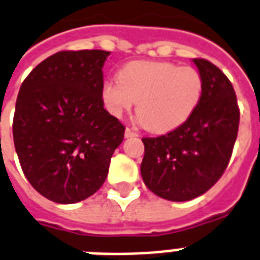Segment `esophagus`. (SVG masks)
Segmentation results:
<instances>
[{"mask_svg":"<svg viewBox=\"0 0 260 260\" xmlns=\"http://www.w3.org/2000/svg\"><path fill=\"white\" fill-rule=\"evenodd\" d=\"M138 136V132H135L132 128H126L125 129V138H135Z\"/></svg>","mask_w":260,"mask_h":260,"instance_id":"esophagus-1","label":"esophagus"}]
</instances>
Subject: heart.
<instances>
[{
  "mask_svg": "<svg viewBox=\"0 0 260 260\" xmlns=\"http://www.w3.org/2000/svg\"><path fill=\"white\" fill-rule=\"evenodd\" d=\"M203 92V79L192 67L165 61H132L102 84L101 96L113 116L120 117L136 102L144 129L165 134L183 125L195 112Z\"/></svg>",
  "mask_w": 260,
  "mask_h": 260,
  "instance_id": "b5f03b06",
  "label": "heart"
}]
</instances>
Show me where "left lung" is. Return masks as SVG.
<instances>
[{"mask_svg":"<svg viewBox=\"0 0 260 260\" xmlns=\"http://www.w3.org/2000/svg\"><path fill=\"white\" fill-rule=\"evenodd\" d=\"M203 79L201 102L169 134L143 138L146 187L172 202L195 199L221 178L233 151L240 110L229 79L213 62L193 58Z\"/></svg>","mask_w":260,"mask_h":260,"instance_id":"obj_1","label":"left lung"}]
</instances>
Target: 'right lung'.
Here are the masks:
<instances>
[{
  "label": "right lung",
  "mask_w": 260,
  "mask_h": 260,
  "mask_svg": "<svg viewBox=\"0 0 260 260\" xmlns=\"http://www.w3.org/2000/svg\"><path fill=\"white\" fill-rule=\"evenodd\" d=\"M110 51H58L20 87L13 142L23 173L49 201L71 205L102 187L125 126L104 109L102 68Z\"/></svg>",
  "instance_id": "add662e5"
}]
</instances>
